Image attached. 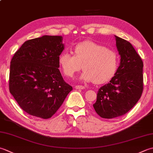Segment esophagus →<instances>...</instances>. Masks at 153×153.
Segmentation results:
<instances>
[{"mask_svg": "<svg viewBox=\"0 0 153 153\" xmlns=\"http://www.w3.org/2000/svg\"><path fill=\"white\" fill-rule=\"evenodd\" d=\"M75 88L76 89H85V87L83 85H76L75 86Z\"/></svg>", "mask_w": 153, "mask_h": 153, "instance_id": "esophagus-1", "label": "esophagus"}]
</instances>
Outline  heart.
Here are the masks:
<instances>
[{
    "instance_id": "obj_1",
    "label": "heart",
    "mask_w": 153,
    "mask_h": 153,
    "mask_svg": "<svg viewBox=\"0 0 153 153\" xmlns=\"http://www.w3.org/2000/svg\"><path fill=\"white\" fill-rule=\"evenodd\" d=\"M58 63L65 76L73 77L82 69L80 78L86 82L102 84L111 79L118 70L119 57L115 50L91 41L76 44L74 55L62 52Z\"/></svg>"
}]
</instances>
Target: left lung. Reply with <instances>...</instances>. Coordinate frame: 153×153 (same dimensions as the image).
Listing matches in <instances>:
<instances>
[{
    "instance_id": "obj_1",
    "label": "left lung",
    "mask_w": 153,
    "mask_h": 153,
    "mask_svg": "<svg viewBox=\"0 0 153 153\" xmlns=\"http://www.w3.org/2000/svg\"><path fill=\"white\" fill-rule=\"evenodd\" d=\"M115 36L120 65L110 82L99 89L93 106L105 119L123 115L135 105L143 91V62L131 44Z\"/></svg>"
}]
</instances>
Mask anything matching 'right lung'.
I'll use <instances>...</instances> for the list:
<instances>
[{
	"label": "right lung",
	"mask_w": 153,
	"mask_h": 153,
	"mask_svg": "<svg viewBox=\"0 0 153 153\" xmlns=\"http://www.w3.org/2000/svg\"><path fill=\"white\" fill-rule=\"evenodd\" d=\"M64 49L60 36L45 35L26 41L15 52L10 62L9 91L28 114L52 117L72 90L58 69Z\"/></svg>",
	"instance_id": "right-lung-1"
}]
</instances>
